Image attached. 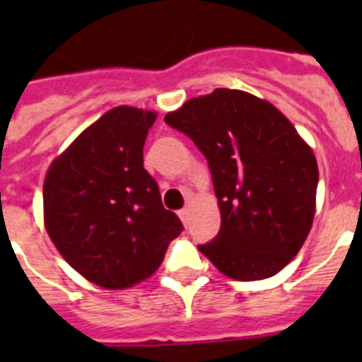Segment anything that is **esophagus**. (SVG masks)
I'll list each match as a JSON object with an SVG mask.
<instances>
[{
  "mask_svg": "<svg viewBox=\"0 0 362 362\" xmlns=\"http://www.w3.org/2000/svg\"><path fill=\"white\" fill-rule=\"evenodd\" d=\"M178 216H180L182 223H184V226H187V220H189V209L178 210Z\"/></svg>",
  "mask_w": 362,
  "mask_h": 362,
  "instance_id": "1",
  "label": "esophagus"
}]
</instances>
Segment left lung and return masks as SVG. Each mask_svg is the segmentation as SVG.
<instances>
[{"instance_id": "left-lung-1", "label": "left lung", "mask_w": 362, "mask_h": 362, "mask_svg": "<svg viewBox=\"0 0 362 362\" xmlns=\"http://www.w3.org/2000/svg\"><path fill=\"white\" fill-rule=\"evenodd\" d=\"M209 163L220 233L199 252L240 281L270 278L303 247L315 212L317 161L293 124L263 99L218 88L165 116Z\"/></svg>"}]
</instances>
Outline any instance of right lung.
Returning <instances> with one entry per match:
<instances>
[{
  "mask_svg": "<svg viewBox=\"0 0 362 362\" xmlns=\"http://www.w3.org/2000/svg\"><path fill=\"white\" fill-rule=\"evenodd\" d=\"M153 122L156 112L133 107L105 112L45 178L48 237L78 274L105 289L153 274L184 229L144 169L142 148Z\"/></svg>",
  "mask_w": 362,
  "mask_h": 362,
  "instance_id": "add662e5",
  "label": "right lung"
}]
</instances>
